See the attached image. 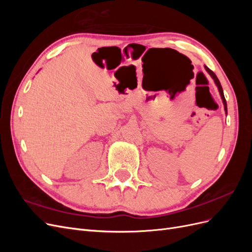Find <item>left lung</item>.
I'll return each instance as SVG.
<instances>
[{"mask_svg": "<svg viewBox=\"0 0 252 252\" xmlns=\"http://www.w3.org/2000/svg\"><path fill=\"white\" fill-rule=\"evenodd\" d=\"M205 69L207 70V72L211 75V78L215 80V82H216V84H217V86H218V88H219V91H220V97H222V100H223V103H224V108H225V111H227V103H226V100H225V96H224V93H223V88H222V86H220V81H219V79H218V77L216 75V73L213 72L212 70H210L209 68L207 67V66H205Z\"/></svg>", "mask_w": 252, "mask_h": 252, "instance_id": "8db88e82", "label": "left lung"}]
</instances>
